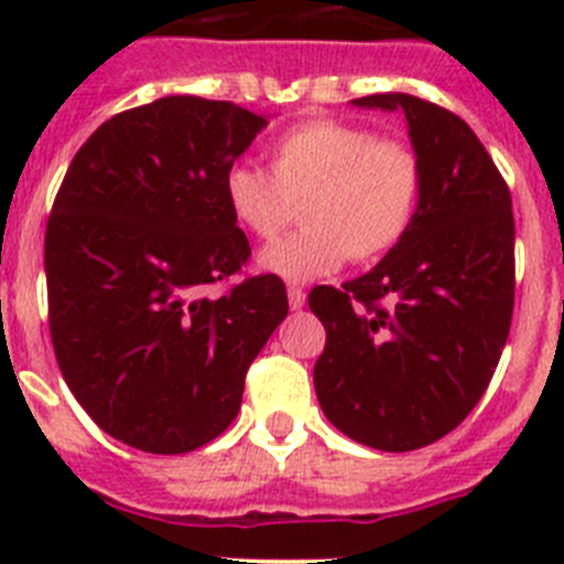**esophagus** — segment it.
<instances>
[{"mask_svg":"<svg viewBox=\"0 0 564 564\" xmlns=\"http://www.w3.org/2000/svg\"><path fill=\"white\" fill-rule=\"evenodd\" d=\"M288 305H291L293 311H299V307L305 305V291H302V288H296V285L288 288Z\"/></svg>","mask_w":564,"mask_h":564,"instance_id":"1","label":"esophagus"}]
</instances>
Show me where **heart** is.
<instances>
[{
	"mask_svg": "<svg viewBox=\"0 0 564 564\" xmlns=\"http://www.w3.org/2000/svg\"><path fill=\"white\" fill-rule=\"evenodd\" d=\"M271 174L234 163L223 177L231 220L257 239L299 228L259 253V268L285 282H313L352 262H376L406 237L423 188L421 158L410 143L378 138L358 123L311 118L268 147Z\"/></svg>",
	"mask_w": 564,
	"mask_h": 564,
	"instance_id": "heart-1",
	"label": "heart"
}]
</instances>
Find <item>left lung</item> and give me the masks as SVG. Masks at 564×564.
<instances>
[{
    "label": "left lung",
    "instance_id": "1",
    "mask_svg": "<svg viewBox=\"0 0 564 564\" xmlns=\"http://www.w3.org/2000/svg\"><path fill=\"white\" fill-rule=\"evenodd\" d=\"M352 104L401 109L423 188L406 237L370 273L307 296L327 330L313 383L338 432L412 452L457 430L497 370L514 313L511 192L449 109L406 93Z\"/></svg>",
    "mask_w": 564,
    "mask_h": 564
}]
</instances>
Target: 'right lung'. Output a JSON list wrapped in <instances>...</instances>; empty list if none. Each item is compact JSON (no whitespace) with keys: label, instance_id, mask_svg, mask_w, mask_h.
<instances>
[{"label":"right lung","instance_id":"obj_1","mask_svg":"<svg viewBox=\"0 0 564 564\" xmlns=\"http://www.w3.org/2000/svg\"><path fill=\"white\" fill-rule=\"evenodd\" d=\"M262 127L231 101L158 98L104 121L64 174L44 234L50 338L84 412L132 449L223 435L288 316L273 273L206 293L251 259L223 177Z\"/></svg>","mask_w":564,"mask_h":564}]
</instances>
